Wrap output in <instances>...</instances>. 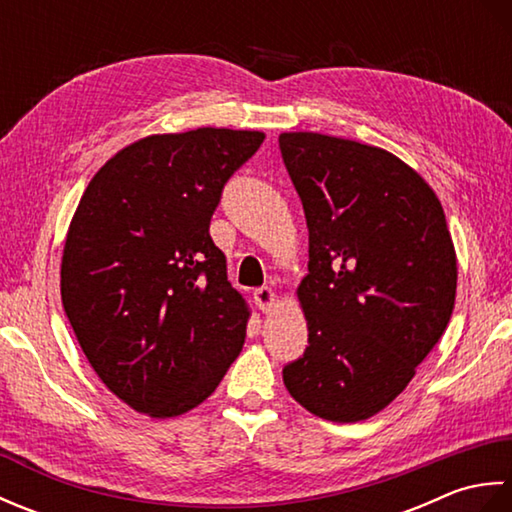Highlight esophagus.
Segmentation results:
<instances>
[{"label": "esophagus", "instance_id": "1", "mask_svg": "<svg viewBox=\"0 0 512 512\" xmlns=\"http://www.w3.org/2000/svg\"><path fill=\"white\" fill-rule=\"evenodd\" d=\"M253 299H255V306L262 310V312H270L273 310L275 306H277V297H275V292L270 290V288H257L255 292H253Z\"/></svg>", "mask_w": 512, "mask_h": 512}]
</instances>
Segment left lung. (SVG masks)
<instances>
[{"mask_svg":"<svg viewBox=\"0 0 512 512\" xmlns=\"http://www.w3.org/2000/svg\"><path fill=\"white\" fill-rule=\"evenodd\" d=\"M279 149L310 255L297 288L310 345L284 367V385L323 420H367L449 325L458 259L447 217L420 173L385 149L314 132L281 134Z\"/></svg>","mask_w":512,"mask_h":512,"instance_id":"8db88e82","label":"left lung"}]
</instances>
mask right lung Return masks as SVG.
<instances>
[{
    "label": "right lung",
    "mask_w": 512,
    "mask_h": 512,
    "mask_svg": "<svg viewBox=\"0 0 512 512\" xmlns=\"http://www.w3.org/2000/svg\"><path fill=\"white\" fill-rule=\"evenodd\" d=\"M264 138L226 127L140 138L76 206L63 310L105 387L149 418L198 407L242 352L250 310L209 226L226 180Z\"/></svg>",
    "instance_id": "right-lung-1"
}]
</instances>
